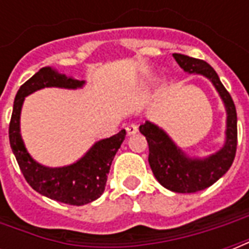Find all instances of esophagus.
Here are the masks:
<instances>
[{"label":"esophagus","mask_w":249,"mask_h":249,"mask_svg":"<svg viewBox=\"0 0 249 249\" xmlns=\"http://www.w3.org/2000/svg\"><path fill=\"white\" fill-rule=\"evenodd\" d=\"M125 130H126L128 135H135L136 132H137V126L135 124H129L125 126Z\"/></svg>","instance_id":"esophagus-1"}]
</instances>
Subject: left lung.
I'll return each mask as SVG.
<instances>
[{"label": "left lung", "mask_w": 249, "mask_h": 249, "mask_svg": "<svg viewBox=\"0 0 249 249\" xmlns=\"http://www.w3.org/2000/svg\"><path fill=\"white\" fill-rule=\"evenodd\" d=\"M173 57L188 73H197L209 78L227 108V139L224 146L217 153L204 160L185 156L164 130L149 121L139 128L148 141V161L157 181L173 192L193 193L211 187L232 165L237 148V114L230 92L208 62L178 53H173Z\"/></svg>", "instance_id": "left-lung-1"}]
</instances>
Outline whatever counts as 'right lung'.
I'll list each match as a JSON object with an SVG mask.
<instances>
[{
	"label": "right lung",
	"mask_w": 249,
	"mask_h": 249,
	"mask_svg": "<svg viewBox=\"0 0 249 249\" xmlns=\"http://www.w3.org/2000/svg\"><path fill=\"white\" fill-rule=\"evenodd\" d=\"M82 84L84 81L60 74L52 68H42L18 89L9 124L10 146L25 180L41 195L69 205H84L103 195L113 157L126 132L121 129L117 135L96 142L85 156L71 165L48 168L36 162L26 152L19 133V113L25 97L30 93L48 87L76 89Z\"/></svg>",
	"instance_id": "1"
}]
</instances>
